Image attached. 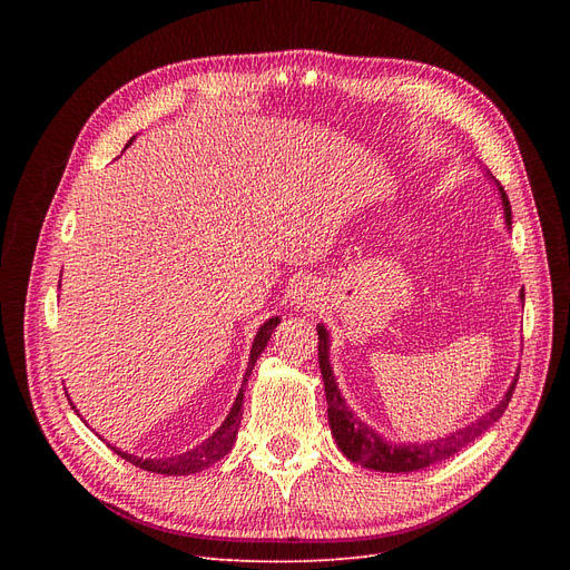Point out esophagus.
I'll return each instance as SVG.
<instances>
[{
    "label": "esophagus",
    "instance_id": "esophagus-1",
    "mask_svg": "<svg viewBox=\"0 0 570 570\" xmlns=\"http://www.w3.org/2000/svg\"><path fill=\"white\" fill-rule=\"evenodd\" d=\"M291 297L301 312H316L323 303V286L314 277L297 279L291 288Z\"/></svg>",
    "mask_w": 570,
    "mask_h": 570
}]
</instances>
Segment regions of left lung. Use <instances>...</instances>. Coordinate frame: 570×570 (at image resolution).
<instances>
[{
  "label": "left lung",
  "mask_w": 570,
  "mask_h": 570,
  "mask_svg": "<svg viewBox=\"0 0 570 570\" xmlns=\"http://www.w3.org/2000/svg\"><path fill=\"white\" fill-rule=\"evenodd\" d=\"M488 177L499 189V198L503 205V219H505V226L511 228V219H513L511 203H508L503 187L497 183L490 170H488ZM520 301L524 303V291H520ZM316 333H318V367H321V376H323V385H325L327 423H331V432L340 445V451L351 462L374 469V471L409 473V471L425 469L430 464L453 458L455 453L462 451L464 445H469L473 439L481 436L488 428H492L499 421L503 411L508 409V402H511L515 383H518V374H515L513 383L508 385V391L501 397V402L494 409H490L485 415L478 417L475 423H471L458 432H451L448 436L434 439V441L397 443V441L381 436L376 430H372L344 402L340 387H337V381H335V374H333V367H331V335H327L323 323L316 325Z\"/></svg>",
  "instance_id": "left-lung-1"
}]
</instances>
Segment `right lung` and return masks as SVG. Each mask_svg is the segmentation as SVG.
<instances>
[{
	"label": "right lung",
	"mask_w": 570,
	"mask_h": 570,
	"mask_svg": "<svg viewBox=\"0 0 570 570\" xmlns=\"http://www.w3.org/2000/svg\"><path fill=\"white\" fill-rule=\"evenodd\" d=\"M134 142V138L127 142V147ZM282 323L279 316H273L267 318L261 327L258 333L254 337V344H252V353H249V365H247V372H245V379H243V387H239V393L226 415V421L217 428V432H213V436H207L200 445L191 448V451L183 453V455H170V458H138V455H131V453H125L119 451V448L110 445V451L117 453L122 460L149 471V473H164V475H189V473H198L203 469H207L209 464L219 462L230 448L235 443V436H237V428H239V417H243V397H245V385L252 376V370L258 361V355L265 351L267 342H269V335H273L275 327ZM76 409V406H73Z\"/></svg>",
	"instance_id": "obj_1"
}]
</instances>
